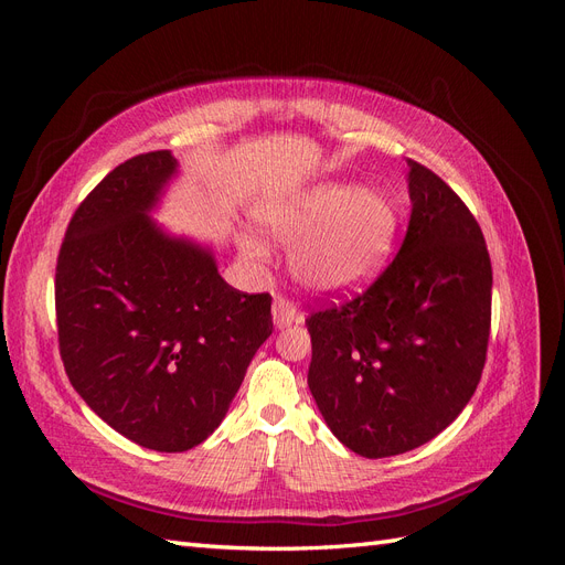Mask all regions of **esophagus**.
Segmentation results:
<instances>
[{"label":"esophagus","mask_w":565,"mask_h":565,"mask_svg":"<svg viewBox=\"0 0 565 565\" xmlns=\"http://www.w3.org/2000/svg\"><path fill=\"white\" fill-rule=\"evenodd\" d=\"M299 320L301 313L297 311V306L285 297H276V301H273V322H276V328H289V324Z\"/></svg>","instance_id":"34e87169"}]
</instances>
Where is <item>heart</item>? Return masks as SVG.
Segmentation results:
<instances>
[{"label":"heart","instance_id":"heart-1","mask_svg":"<svg viewBox=\"0 0 565 565\" xmlns=\"http://www.w3.org/2000/svg\"><path fill=\"white\" fill-rule=\"evenodd\" d=\"M259 224L292 249L295 278L324 295H349L367 287L384 270L401 228L398 202L382 191L328 183L292 202L270 204ZM249 256H264L266 245L245 237Z\"/></svg>","mask_w":565,"mask_h":565}]
</instances>
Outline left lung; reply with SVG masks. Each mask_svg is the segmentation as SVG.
<instances>
[{
	"mask_svg": "<svg viewBox=\"0 0 565 565\" xmlns=\"http://www.w3.org/2000/svg\"><path fill=\"white\" fill-rule=\"evenodd\" d=\"M413 214L401 252L363 295L306 318L309 388L355 455L415 450L450 426L481 382L492 266L452 188L407 160Z\"/></svg>",
	"mask_w": 565,
	"mask_h": 565,
	"instance_id": "8db88e82",
	"label": "left lung"
}]
</instances>
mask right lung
Masks as SVG:
<instances>
[{
  "label": "right lung",
  "instance_id": "obj_1",
  "mask_svg": "<svg viewBox=\"0 0 565 565\" xmlns=\"http://www.w3.org/2000/svg\"><path fill=\"white\" fill-rule=\"evenodd\" d=\"M177 167L169 150L115 167L75 210L56 264L67 380L117 434L158 452L214 434L273 332L270 295L231 287L210 247L150 218Z\"/></svg>",
  "mask_w": 565,
  "mask_h": 565
}]
</instances>
